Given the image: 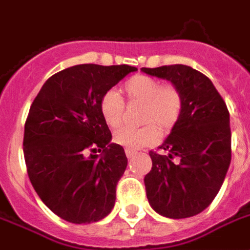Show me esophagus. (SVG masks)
<instances>
[{"mask_svg":"<svg viewBox=\"0 0 250 250\" xmlns=\"http://www.w3.org/2000/svg\"><path fill=\"white\" fill-rule=\"evenodd\" d=\"M135 154H136L135 151H131V150H125V155H127V158H128V159H131V158L134 157Z\"/></svg>","mask_w":250,"mask_h":250,"instance_id":"obj_1","label":"esophagus"}]
</instances>
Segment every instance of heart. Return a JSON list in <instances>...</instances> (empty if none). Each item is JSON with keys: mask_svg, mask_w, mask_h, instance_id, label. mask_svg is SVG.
<instances>
[{"mask_svg": "<svg viewBox=\"0 0 250 250\" xmlns=\"http://www.w3.org/2000/svg\"><path fill=\"white\" fill-rule=\"evenodd\" d=\"M128 102L143 103L141 122L145 127H122L115 131L114 142L125 150L135 151L159 139V131L168 132L178 122L182 111V95L171 84L146 75H136L123 87ZM100 114L109 127H118L123 120L125 102L115 89H108L100 99ZM160 130H158L157 128Z\"/></svg>", "mask_w": 250, "mask_h": 250, "instance_id": "heart-1", "label": "heart"}]
</instances>
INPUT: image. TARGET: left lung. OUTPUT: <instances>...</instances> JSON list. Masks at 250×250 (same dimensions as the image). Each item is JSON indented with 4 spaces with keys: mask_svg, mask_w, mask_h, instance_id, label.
Returning a JSON list of instances; mask_svg holds the SVG:
<instances>
[{
    "mask_svg": "<svg viewBox=\"0 0 250 250\" xmlns=\"http://www.w3.org/2000/svg\"><path fill=\"white\" fill-rule=\"evenodd\" d=\"M141 71L167 80L182 95L178 122L159 146L167 154L150 151L152 167L145 177L147 199L163 217H193L215 198L230 165L229 111L209 77L191 66L175 64Z\"/></svg>",
    "mask_w": 250,
    "mask_h": 250,
    "instance_id": "left-lung-1",
    "label": "left lung"
}]
</instances>
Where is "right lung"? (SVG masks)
<instances>
[{"label": "right lung", "mask_w": 250, "mask_h": 250, "mask_svg": "<svg viewBox=\"0 0 250 250\" xmlns=\"http://www.w3.org/2000/svg\"><path fill=\"white\" fill-rule=\"evenodd\" d=\"M135 71L125 64L69 66L49 77L30 105L24 131L28 175L41 201L62 220L98 222L114 208L127 157L111 143L99 104Z\"/></svg>", "instance_id": "1"}]
</instances>
